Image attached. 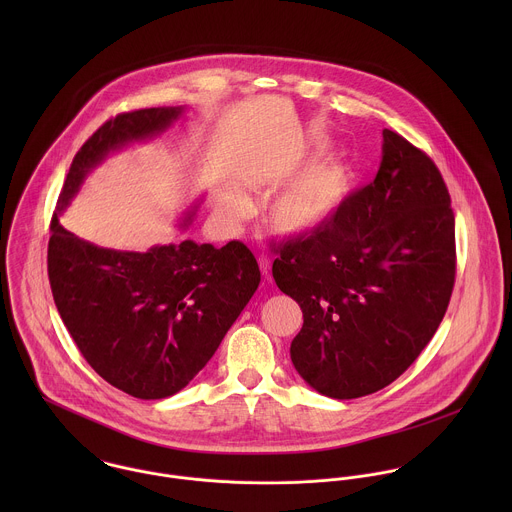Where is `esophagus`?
Masks as SVG:
<instances>
[{
    "label": "esophagus",
    "instance_id": "1",
    "mask_svg": "<svg viewBox=\"0 0 512 512\" xmlns=\"http://www.w3.org/2000/svg\"><path fill=\"white\" fill-rule=\"evenodd\" d=\"M258 264H260V270H262V274H264V276H270V268H272V264H270V260H268V258H264V256H262V258H260V260H258Z\"/></svg>",
    "mask_w": 512,
    "mask_h": 512
}]
</instances>
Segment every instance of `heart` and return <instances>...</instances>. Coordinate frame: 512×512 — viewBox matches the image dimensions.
<instances>
[{
  "mask_svg": "<svg viewBox=\"0 0 512 512\" xmlns=\"http://www.w3.org/2000/svg\"><path fill=\"white\" fill-rule=\"evenodd\" d=\"M327 149L329 146L325 142L303 149L292 157L284 177H290L299 168L321 157ZM264 187H276V181H268ZM353 187V167L341 157H327L290 179L270 199L264 217L268 226L282 236H307L319 232L341 213L353 193ZM228 209L232 215L244 213L246 199L242 195H234Z\"/></svg>",
  "mask_w": 512,
  "mask_h": 512,
  "instance_id": "b5f03b06",
  "label": "heart"
}]
</instances>
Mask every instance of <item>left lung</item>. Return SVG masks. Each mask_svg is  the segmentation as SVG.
Here are the masks:
<instances>
[{"label":"left lung","mask_w":512,"mask_h":512,"mask_svg":"<svg viewBox=\"0 0 512 512\" xmlns=\"http://www.w3.org/2000/svg\"><path fill=\"white\" fill-rule=\"evenodd\" d=\"M449 205L436 163L382 130L374 181L325 228L274 248L276 286L303 311L292 363L319 394H372L432 341L455 282Z\"/></svg>","instance_id":"8db88e82"}]
</instances>
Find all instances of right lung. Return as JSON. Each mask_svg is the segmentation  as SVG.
Returning a JSON list of instances; mask_svg holds the SVG:
<instances>
[{
    "instance_id": "right-lung-1",
    "label": "right lung",
    "mask_w": 512,
    "mask_h": 512,
    "mask_svg": "<svg viewBox=\"0 0 512 512\" xmlns=\"http://www.w3.org/2000/svg\"><path fill=\"white\" fill-rule=\"evenodd\" d=\"M185 112L118 114L74 155L49 238V282L78 351L106 382L142 400L177 394L211 361L258 290L260 268L238 240L215 248L181 240L147 252L100 248L61 224L84 179L110 153L163 134ZM201 201L185 213L187 230Z\"/></svg>"
}]
</instances>
